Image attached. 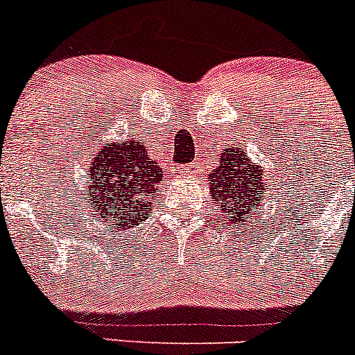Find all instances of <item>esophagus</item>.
Masks as SVG:
<instances>
[{"label":"esophagus","instance_id":"1","mask_svg":"<svg viewBox=\"0 0 355 355\" xmlns=\"http://www.w3.org/2000/svg\"><path fill=\"white\" fill-rule=\"evenodd\" d=\"M190 172H192V168L190 167H180V174L187 175V174H190Z\"/></svg>","mask_w":355,"mask_h":355}]
</instances>
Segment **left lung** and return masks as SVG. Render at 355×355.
I'll return each mask as SVG.
<instances>
[{"label":"left lung","mask_w":355,"mask_h":355,"mask_svg":"<svg viewBox=\"0 0 355 355\" xmlns=\"http://www.w3.org/2000/svg\"><path fill=\"white\" fill-rule=\"evenodd\" d=\"M211 197L222 213L233 215V222L243 220L254 205L259 206L265 192L263 168L249 162L240 149L227 147L220 156V165L208 178ZM231 222V224H233Z\"/></svg>","instance_id":"1"}]
</instances>
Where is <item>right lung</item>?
Masks as SVG:
<instances>
[{
    "label": "right lung",
    "instance_id": "right-lung-1",
    "mask_svg": "<svg viewBox=\"0 0 355 355\" xmlns=\"http://www.w3.org/2000/svg\"><path fill=\"white\" fill-rule=\"evenodd\" d=\"M89 180V205L112 229H131L150 215L153 197L162 183V168L150 162L144 142L103 144L94 156Z\"/></svg>",
    "mask_w": 355,
    "mask_h": 355
}]
</instances>
